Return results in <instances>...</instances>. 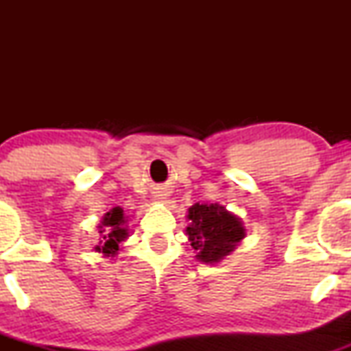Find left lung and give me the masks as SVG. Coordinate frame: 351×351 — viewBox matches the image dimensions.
Segmentation results:
<instances>
[{"mask_svg":"<svg viewBox=\"0 0 351 351\" xmlns=\"http://www.w3.org/2000/svg\"><path fill=\"white\" fill-rule=\"evenodd\" d=\"M186 219L188 241L203 264L221 263L245 237L243 219L217 203L193 204Z\"/></svg>","mask_w":351,"mask_h":351,"instance_id":"left-lung-1","label":"left lung"}]
</instances>
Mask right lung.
<instances>
[{
	"label": "right lung",
	"mask_w": 351,
	"mask_h": 351,
	"mask_svg": "<svg viewBox=\"0 0 351 351\" xmlns=\"http://www.w3.org/2000/svg\"><path fill=\"white\" fill-rule=\"evenodd\" d=\"M127 221L123 209L120 206L112 208L110 211L106 213L99 224L100 241L94 251L104 254V257H115L119 245L128 237Z\"/></svg>",
	"instance_id": "add662e5"
}]
</instances>
